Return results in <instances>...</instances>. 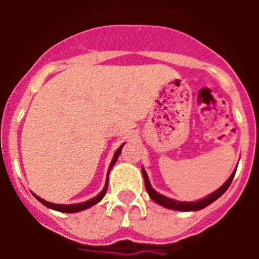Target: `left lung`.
I'll use <instances>...</instances> for the list:
<instances>
[{
	"label": "left lung",
	"instance_id": "8db88e82",
	"mask_svg": "<svg viewBox=\"0 0 259 259\" xmlns=\"http://www.w3.org/2000/svg\"><path fill=\"white\" fill-rule=\"evenodd\" d=\"M235 174H236V170L233 171L232 175L228 178L227 182L224 183V184L222 185L218 191H215L214 193L209 194L207 197L202 198V200H200V201H196V202H180V201H175V200H172V198H168V197H166V196H162V194H159L158 192H155L154 189L152 188V185H150L149 179H148V175H146L145 170L143 168V176H144V182H145V188H146V191H148V193H149L150 198H152L153 201H155L158 205H162V206L167 207V209L179 210V211H196V210H201V209H203V207H206L207 205H210L211 202H214L215 200H218L222 194H223L224 192L228 189V187H230L231 183H232Z\"/></svg>",
	"mask_w": 259,
	"mask_h": 259
}]
</instances>
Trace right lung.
Returning <instances> with one entry per match:
<instances>
[{
  "instance_id": "1",
  "label": "right lung",
  "mask_w": 259,
  "mask_h": 259,
  "mask_svg": "<svg viewBox=\"0 0 259 259\" xmlns=\"http://www.w3.org/2000/svg\"><path fill=\"white\" fill-rule=\"evenodd\" d=\"M124 145V144H123ZM123 145L119 148L118 150L115 152V154H114L113 157V161H111V163H110L109 166V171L107 172L110 174V171H111V168H113V166L115 164L116 159H118L119 154H120V152H122V148ZM109 174H107V179H106V184H105V188L102 189V192L100 194H97L95 198H91L89 201H85V202H81V203H72V205H58V203H52V202H48V201L42 200V198H40L38 196H36L35 197L37 198L38 201H40L42 205H45L47 207H49V209H53V210H57V211H61V212H77V211H81V210H85L88 209V207L93 206V205H96L97 202H100V201L104 198L105 193H106L107 191V180H109Z\"/></svg>"
}]
</instances>
